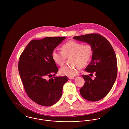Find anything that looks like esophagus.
I'll return each mask as SVG.
<instances>
[{
  "mask_svg": "<svg viewBox=\"0 0 129 129\" xmlns=\"http://www.w3.org/2000/svg\"><path fill=\"white\" fill-rule=\"evenodd\" d=\"M76 78V76H73V77H68V78L71 79H75Z\"/></svg>",
  "mask_w": 129,
  "mask_h": 129,
  "instance_id": "34e87169",
  "label": "esophagus"
}]
</instances>
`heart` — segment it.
Wrapping results in <instances>:
<instances>
[{
	"instance_id": "b5f03b06",
	"label": "heart",
	"mask_w": 129,
	"mask_h": 129,
	"mask_svg": "<svg viewBox=\"0 0 129 129\" xmlns=\"http://www.w3.org/2000/svg\"><path fill=\"white\" fill-rule=\"evenodd\" d=\"M61 51L57 50H53L52 58L57 65L62 66L66 57L70 58L71 65H67L60 70L61 74L68 77L77 75L78 70L89 64L91 60L93 49L90 44H83L81 42L70 40L63 44L61 47Z\"/></svg>"
}]
</instances>
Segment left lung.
I'll use <instances>...</instances> for the list:
<instances>
[{"label":"left lung","mask_w":129,"mask_h":129,"mask_svg":"<svg viewBox=\"0 0 129 129\" xmlns=\"http://www.w3.org/2000/svg\"><path fill=\"white\" fill-rule=\"evenodd\" d=\"M73 39L89 43L92 46L91 62L85 71L95 74L92 79L83 75L84 85L80 93L85 99L95 102L104 98L111 90L117 76V61L113 48L108 40L99 34L91 33L76 36Z\"/></svg>","instance_id":"left-lung-1"}]
</instances>
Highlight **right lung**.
Here are the masks:
<instances>
[{
	"label": "right lung",
	"instance_id": "add662e5",
	"mask_svg": "<svg viewBox=\"0 0 129 129\" xmlns=\"http://www.w3.org/2000/svg\"><path fill=\"white\" fill-rule=\"evenodd\" d=\"M65 37H47L32 40L20 56L18 68L27 96L43 106L57 103L62 95L67 76L53 77L58 71L52 58V53Z\"/></svg>",
	"mask_w": 129,
	"mask_h": 129
}]
</instances>
